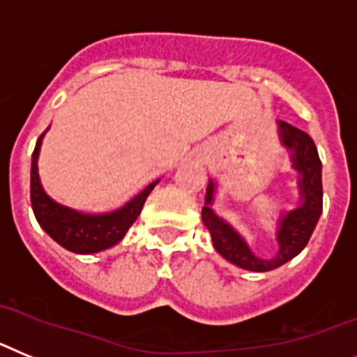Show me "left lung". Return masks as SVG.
<instances>
[{
    "instance_id": "left-lung-1",
    "label": "left lung",
    "mask_w": 357,
    "mask_h": 357,
    "mask_svg": "<svg viewBox=\"0 0 357 357\" xmlns=\"http://www.w3.org/2000/svg\"><path fill=\"white\" fill-rule=\"evenodd\" d=\"M278 135H280L282 145L291 153L293 169L300 174L298 188L302 203L298 208L291 210L280 217L277 231L278 253L273 259H260V257L253 255L250 246L244 243V238L228 222H225L221 217L213 213L210 204L213 203L215 183L210 179L208 187H206V197H204L201 217L212 235L213 248L228 262L248 269V271H271L298 255L309 243L316 222L321 215V208H324L321 161L312 138L307 132H303L302 129L291 126L284 120L278 122Z\"/></svg>"
}]
</instances>
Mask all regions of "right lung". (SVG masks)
Segmentation results:
<instances>
[{"instance_id": "add662e5", "label": "right lung", "mask_w": 357, "mask_h": 357, "mask_svg": "<svg viewBox=\"0 0 357 357\" xmlns=\"http://www.w3.org/2000/svg\"><path fill=\"white\" fill-rule=\"evenodd\" d=\"M43 132L37 140L32 154V172H30V201L37 222L43 230L63 248L73 253H97L120 243L126 231L131 228L136 217L140 215L144 203L158 181L151 183L147 188L132 197L122 208L109 213H82L68 206L55 203L43 190L37 174V158L41 149Z\"/></svg>"}]
</instances>
